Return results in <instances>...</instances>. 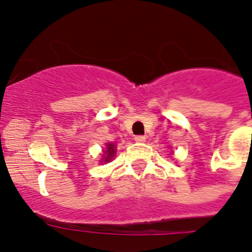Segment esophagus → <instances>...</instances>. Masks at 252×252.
I'll list each match as a JSON object with an SVG mask.
<instances>
[{
  "label": "esophagus",
  "mask_w": 252,
  "mask_h": 252,
  "mask_svg": "<svg viewBox=\"0 0 252 252\" xmlns=\"http://www.w3.org/2000/svg\"><path fill=\"white\" fill-rule=\"evenodd\" d=\"M146 137L142 136V135H137V136H135V141L136 142H145Z\"/></svg>",
  "instance_id": "obj_1"
}]
</instances>
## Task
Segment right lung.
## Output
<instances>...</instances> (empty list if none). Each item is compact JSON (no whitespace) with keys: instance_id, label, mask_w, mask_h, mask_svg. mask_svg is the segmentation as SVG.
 Returning <instances> with one entry per match:
<instances>
[{"instance_id":"obj_1","label":"right lung","mask_w":252,"mask_h":252,"mask_svg":"<svg viewBox=\"0 0 252 252\" xmlns=\"http://www.w3.org/2000/svg\"><path fill=\"white\" fill-rule=\"evenodd\" d=\"M104 154H106V159H104V161H110L111 158L113 157V154H115V145L113 144H107V150L104 151Z\"/></svg>"}]
</instances>
